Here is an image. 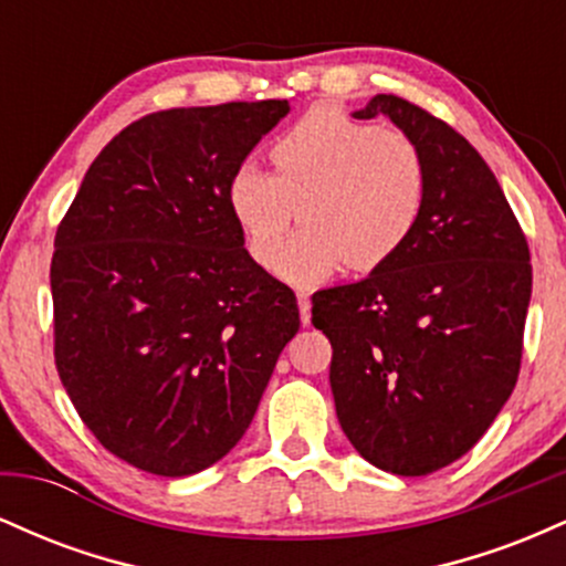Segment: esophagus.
I'll return each mask as SVG.
<instances>
[{
	"label": "esophagus",
	"mask_w": 566,
	"mask_h": 566,
	"mask_svg": "<svg viewBox=\"0 0 566 566\" xmlns=\"http://www.w3.org/2000/svg\"><path fill=\"white\" fill-rule=\"evenodd\" d=\"M297 308H301V322L311 324V297H308V292H297Z\"/></svg>",
	"instance_id": "esophagus-1"
}]
</instances>
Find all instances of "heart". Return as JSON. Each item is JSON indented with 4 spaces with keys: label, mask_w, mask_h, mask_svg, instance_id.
Returning a JSON list of instances; mask_svg holds the SVG:
<instances>
[{
    "label": "heart",
    "mask_w": 566,
    "mask_h": 566,
    "mask_svg": "<svg viewBox=\"0 0 566 566\" xmlns=\"http://www.w3.org/2000/svg\"><path fill=\"white\" fill-rule=\"evenodd\" d=\"M271 159L276 172L244 161L231 175L229 207L247 250L265 269L302 207L306 229L276 262V274L292 284H316L343 265L378 271L418 231L428 165L405 129L314 108L279 135Z\"/></svg>",
    "instance_id": "1"
}]
</instances>
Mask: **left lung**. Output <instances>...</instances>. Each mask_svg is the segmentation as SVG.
I'll list each match as a JSON object with an SVG mask.
<instances>
[{"mask_svg": "<svg viewBox=\"0 0 566 566\" xmlns=\"http://www.w3.org/2000/svg\"><path fill=\"white\" fill-rule=\"evenodd\" d=\"M380 114L423 148V218L391 263L316 292L311 322L333 343L329 386L356 452L426 476L463 458L516 386L532 263L503 188L463 135L399 95H375L354 116Z\"/></svg>", "mask_w": 566, "mask_h": 566, "instance_id": "left-lung-1", "label": "left lung"}]
</instances>
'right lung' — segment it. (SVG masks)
<instances>
[{
    "label": "right lung",
    "mask_w": 566,
    "mask_h": 566,
    "mask_svg": "<svg viewBox=\"0 0 566 566\" xmlns=\"http://www.w3.org/2000/svg\"><path fill=\"white\" fill-rule=\"evenodd\" d=\"M287 101L167 108L97 154L55 233V367L93 437L157 476L244 437L301 327L295 292L244 250L231 175Z\"/></svg>",
    "instance_id": "1"
}]
</instances>
